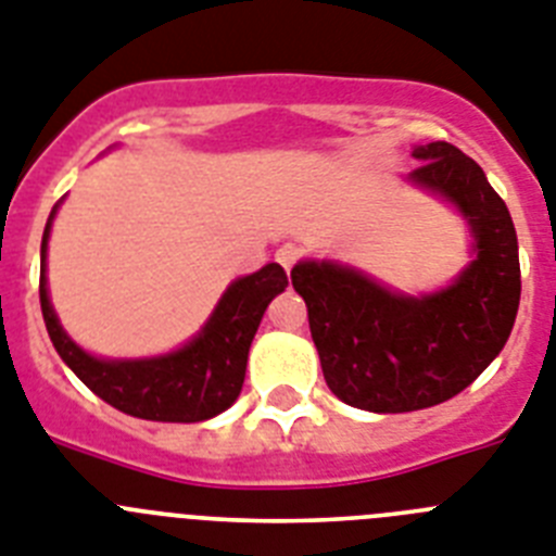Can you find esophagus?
<instances>
[{"label": "esophagus", "instance_id": "esophagus-1", "mask_svg": "<svg viewBox=\"0 0 556 556\" xmlns=\"http://www.w3.org/2000/svg\"><path fill=\"white\" fill-rule=\"evenodd\" d=\"M301 258V247L298 244H292V241H287V244H281L278 247V250H275V261H278V264H281L283 269H292L295 267V261Z\"/></svg>", "mask_w": 556, "mask_h": 556}]
</instances>
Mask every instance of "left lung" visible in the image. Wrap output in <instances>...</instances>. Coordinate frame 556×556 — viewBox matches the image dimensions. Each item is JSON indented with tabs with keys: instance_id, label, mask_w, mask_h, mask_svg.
<instances>
[{
	"instance_id": "8db88e82",
	"label": "left lung",
	"mask_w": 556,
	"mask_h": 556,
	"mask_svg": "<svg viewBox=\"0 0 556 556\" xmlns=\"http://www.w3.org/2000/svg\"><path fill=\"white\" fill-rule=\"evenodd\" d=\"M407 182L462 213L472 261L455 281L405 295L340 261L303 258L292 287L337 400L371 414H407L453 400L501 354L520 303V258L509 207L476 160L450 142L414 149Z\"/></svg>"
}]
</instances>
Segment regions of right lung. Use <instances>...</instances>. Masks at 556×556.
<instances>
[{"label": "right lung", "mask_w": 556, "mask_h": 556, "mask_svg": "<svg viewBox=\"0 0 556 556\" xmlns=\"http://www.w3.org/2000/svg\"><path fill=\"white\" fill-rule=\"evenodd\" d=\"M61 205V202H59ZM52 207L41 239V315L59 357L75 377L103 402L149 421H205L239 400L244 386L247 354L269 301L287 289L281 264H267L258 273L236 278L219 298L213 315L193 340L170 354L142 359H103L80 349L59 324L47 289V241L55 219Z\"/></svg>", "instance_id": "obj_1"}]
</instances>
